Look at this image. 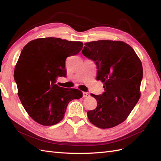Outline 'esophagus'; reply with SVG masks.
Returning a JSON list of instances; mask_svg holds the SVG:
<instances>
[{"instance_id": "1", "label": "esophagus", "mask_w": 161, "mask_h": 161, "mask_svg": "<svg viewBox=\"0 0 161 161\" xmlns=\"http://www.w3.org/2000/svg\"><path fill=\"white\" fill-rule=\"evenodd\" d=\"M89 96H90V95H89V92H83V97H84V98H86V97H89Z\"/></svg>"}]
</instances>
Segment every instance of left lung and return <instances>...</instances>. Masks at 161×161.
<instances>
[{
  "label": "left lung",
  "mask_w": 161,
  "mask_h": 161,
  "mask_svg": "<svg viewBox=\"0 0 161 161\" xmlns=\"http://www.w3.org/2000/svg\"><path fill=\"white\" fill-rule=\"evenodd\" d=\"M82 54L97 64V79L105 92L91 94L97 101L95 109L87 112L90 122L102 129L124 121L140 99L143 69L134 49L121 41L99 40L85 43Z\"/></svg>",
  "instance_id": "8db88e82"
}]
</instances>
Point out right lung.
<instances>
[{"label": "right lung", "instance_id": "right-lung-1", "mask_svg": "<svg viewBox=\"0 0 161 161\" xmlns=\"http://www.w3.org/2000/svg\"><path fill=\"white\" fill-rule=\"evenodd\" d=\"M81 42L56 37L38 38L24 46L14 71L18 96L28 115L43 125H52L63 119L67 105L80 99L82 92L56 83L66 76V58L77 54Z\"/></svg>", "mask_w": 161, "mask_h": 161}]
</instances>
